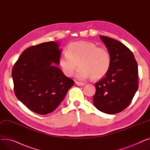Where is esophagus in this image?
<instances>
[{
    "label": "esophagus",
    "mask_w": 150,
    "mask_h": 150,
    "mask_svg": "<svg viewBox=\"0 0 150 150\" xmlns=\"http://www.w3.org/2000/svg\"><path fill=\"white\" fill-rule=\"evenodd\" d=\"M75 84L79 86H82L84 85V83H81V82H78V81H75Z\"/></svg>",
    "instance_id": "34e87169"
}]
</instances>
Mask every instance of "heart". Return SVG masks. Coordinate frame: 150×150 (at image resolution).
<instances>
[{
    "mask_svg": "<svg viewBox=\"0 0 150 150\" xmlns=\"http://www.w3.org/2000/svg\"><path fill=\"white\" fill-rule=\"evenodd\" d=\"M111 57L106 48L87 41L70 43L67 54L62 55L59 60L62 72L67 76H72L79 66L76 77L80 80L91 78L92 80L103 78L111 68Z\"/></svg>",
    "mask_w": 150,
    "mask_h": 150,
    "instance_id": "b5f03b06",
    "label": "heart"
}]
</instances>
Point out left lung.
I'll list each match as a JSON object with an SVG mask.
<instances>
[{
  "mask_svg": "<svg viewBox=\"0 0 150 150\" xmlns=\"http://www.w3.org/2000/svg\"><path fill=\"white\" fill-rule=\"evenodd\" d=\"M111 57L108 74L96 84L93 103L106 114L119 113L130 104L138 89V67L132 52L115 39L100 36Z\"/></svg>",
  "mask_w": 150,
  "mask_h": 150,
  "instance_id": "obj_1",
  "label": "left lung"
}]
</instances>
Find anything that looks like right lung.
I'll list each match as a JSON object with an SVG mask.
<instances>
[{
  "label": "right lung",
  "mask_w": 150,
  "mask_h": 150,
  "mask_svg": "<svg viewBox=\"0 0 150 150\" xmlns=\"http://www.w3.org/2000/svg\"><path fill=\"white\" fill-rule=\"evenodd\" d=\"M59 47L54 41L31 46L22 52L13 67L16 96L39 114L53 111L74 84L56 66L59 65L62 50Z\"/></svg>",
  "instance_id": "right-lung-1"
}]
</instances>
